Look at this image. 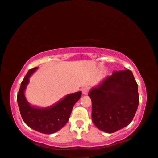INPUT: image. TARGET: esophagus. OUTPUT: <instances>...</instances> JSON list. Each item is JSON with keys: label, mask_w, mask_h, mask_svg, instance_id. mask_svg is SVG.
<instances>
[{"label": "esophagus", "mask_w": 158, "mask_h": 158, "mask_svg": "<svg viewBox=\"0 0 158 158\" xmlns=\"http://www.w3.org/2000/svg\"><path fill=\"white\" fill-rule=\"evenodd\" d=\"M89 91V86H85V87L82 89V94L84 95H86L88 94Z\"/></svg>", "instance_id": "1"}]
</instances>
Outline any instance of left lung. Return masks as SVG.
<instances>
[{
	"instance_id": "obj_1",
	"label": "left lung",
	"mask_w": 158,
	"mask_h": 158,
	"mask_svg": "<svg viewBox=\"0 0 158 158\" xmlns=\"http://www.w3.org/2000/svg\"><path fill=\"white\" fill-rule=\"evenodd\" d=\"M93 123L99 130L113 133L128 125L138 107V86L130 70L114 72L93 87Z\"/></svg>"
}]
</instances>
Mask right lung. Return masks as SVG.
<instances>
[{"label":"right lung","mask_w":158,"mask_h":158,"mask_svg":"<svg viewBox=\"0 0 158 158\" xmlns=\"http://www.w3.org/2000/svg\"><path fill=\"white\" fill-rule=\"evenodd\" d=\"M35 67L28 71L21 82L17 95L18 105L22 119L33 130L43 134H53L63 127L69 119L73 106L81 96V92L67 94L61 100L48 107L32 106L26 100L25 90L31 75L37 70Z\"/></svg>","instance_id":"add662e5"}]
</instances>
